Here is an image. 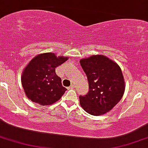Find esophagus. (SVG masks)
<instances>
[{
	"label": "esophagus",
	"mask_w": 148,
	"mask_h": 148,
	"mask_svg": "<svg viewBox=\"0 0 148 148\" xmlns=\"http://www.w3.org/2000/svg\"><path fill=\"white\" fill-rule=\"evenodd\" d=\"M74 87V85H72L71 86H70V87H68V89H72Z\"/></svg>",
	"instance_id": "1"
}]
</instances>
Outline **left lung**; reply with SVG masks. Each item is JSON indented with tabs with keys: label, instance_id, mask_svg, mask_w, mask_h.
Instances as JSON below:
<instances>
[{
	"label": "left lung",
	"instance_id": "8db88e82",
	"mask_svg": "<svg viewBox=\"0 0 148 148\" xmlns=\"http://www.w3.org/2000/svg\"><path fill=\"white\" fill-rule=\"evenodd\" d=\"M89 82V92L79 97L80 104L93 115H102L120 101L125 91V82L120 67L102 55H93L80 60Z\"/></svg>",
	"mask_w": 148,
	"mask_h": 148
}]
</instances>
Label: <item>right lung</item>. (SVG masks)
Instances as JSON below:
<instances>
[{
  "label": "right lung",
  "mask_w": 148,
  "mask_h": 148,
  "mask_svg": "<svg viewBox=\"0 0 148 148\" xmlns=\"http://www.w3.org/2000/svg\"><path fill=\"white\" fill-rule=\"evenodd\" d=\"M68 59V57H57L52 52L35 56L29 61L22 73V87L27 98L42 106L51 105L64 94L61 79L55 68Z\"/></svg>",
  "instance_id": "right-lung-1"
}]
</instances>
